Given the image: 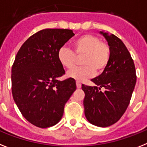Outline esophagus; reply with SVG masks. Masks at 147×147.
<instances>
[{
	"label": "esophagus",
	"mask_w": 147,
	"mask_h": 147,
	"mask_svg": "<svg viewBox=\"0 0 147 147\" xmlns=\"http://www.w3.org/2000/svg\"><path fill=\"white\" fill-rule=\"evenodd\" d=\"M81 86H82V84H81L80 82H76V87H77V88H80Z\"/></svg>",
	"instance_id": "1"
}]
</instances>
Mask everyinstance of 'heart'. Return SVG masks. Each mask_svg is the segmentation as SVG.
Masks as SVG:
<instances>
[{"mask_svg": "<svg viewBox=\"0 0 147 147\" xmlns=\"http://www.w3.org/2000/svg\"><path fill=\"white\" fill-rule=\"evenodd\" d=\"M73 52L66 47H62L58 52L60 64L66 68H71L76 61V56L84 55L80 67H74L67 72V76L82 82L92 77L95 72L100 74L106 69L111 56L109 45L101 42L96 36L85 34L76 39L72 44Z\"/></svg>", "mask_w": 147, "mask_h": 147, "instance_id": "heart-1", "label": "heart"}]
</instances>
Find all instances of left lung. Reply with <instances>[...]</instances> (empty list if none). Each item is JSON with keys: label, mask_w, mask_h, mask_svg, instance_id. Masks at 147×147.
<instances>
[{"label": "left lung", "mask_w": 147, "mask_h": 147, "mask_svg": "<svg viewBox=\"0 0 147 147\" xmlns=\"http://www.w3.org/2000/svg\"><path fill=\"white\" fill-rule=\"evenodd\" d=\"M107 41L111 56L103 73L91 80L96 86L82 85L85 116L91 124L108 127L125 112L136 84L134 61L128 49L114 34L100 31ZM101 88L104 91L100 90Z\"/></svg>", "instance_id": "8db88e82"}]
</instances>
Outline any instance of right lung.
Here are the masks:
<instances>
[{
    "label": "right lung",
    "mask_w": 147,
    "mask_h": 147,
    "mask_svg": "<svg viewBox=\"0 0 147 147\" xmlns=\"http://www.w3.org/2000/svg\"><path fill=\"white\" fill-rule=\"evenodd\" d=\"M74 34L69 29H44L29 37L12 67V94L22 116L39 128L56 125L67 101L76 90V81H60L65 74L58 52Z\"/></svg>",
    "instance_id": "obj_1"
}]
</instances>
